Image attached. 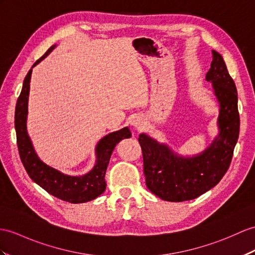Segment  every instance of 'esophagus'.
<instances>
[{"label":"esophagus","instance_id":"34e87169","mask_svg":"<svg viewBox=\"0 0 255 255\" xmlns=\"http://www.w3.org/2000/svg\"><path fill=\"white\" fill-rule=\"evenodd\" d=\"M132 126H134L135 128H139L141 127V122H140V120L138 119V118H135V119H133Z\"/></svg>","mask_w":255,"mask_h":255}]
</instances>
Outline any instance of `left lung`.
<instances>
[{"label":"left lung","instance_id":"obj_1","mask_svg":"<svg viewBox=\"0 0 255 255\" xmlns=\"http://www.w3.org/2000/svg\"><path fill=\"white\" fill-rule=\"evenodd\" d=\"M212 56L206 79L212 82L221 106L220 134L213 144L199 156L183 158L145 134L138 137L147 188L162 200L196 199L213 188L231 165L240 127L237 89L221 54L212 51Z\"/></svg>","mask_w":255,"mask_h":255}]
</instances>
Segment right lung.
<instances>
[{
  "label": "right lung",
  "mask_w": 255,
  "mask_h": 255,
  "mask_svg": "<svg viewBox=\"0 0 255 255\" xmlns=\"http://www.w3.org/2000/svg\"><path fill=\"white\" fill-rule=\"evenodd\" d=\"M55 45L51 46L47 52L33 64L38 65L42 59L53 51ZM32 69H30L23 80L22 90L17 99L15 109V128L17 136V146L20 160L26 169L28 175L48 194L70 203L88 202L102 195L106 189L107 166L116 145L123 138L131 137V132L128 128L120 131L110 133L99 140L96 147L97 160L96 164L91 172L83 176L65 175L59 171L43 163L36 156L31 140L27 134L26 120L28 113V96L30 89V79Z\"/></svg>",
  "instance_id": "1"
}]
</instances>
